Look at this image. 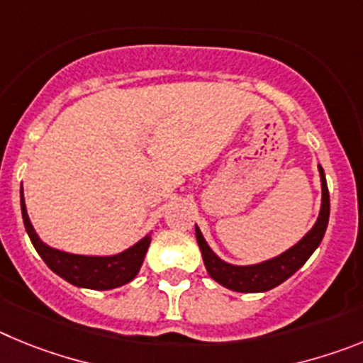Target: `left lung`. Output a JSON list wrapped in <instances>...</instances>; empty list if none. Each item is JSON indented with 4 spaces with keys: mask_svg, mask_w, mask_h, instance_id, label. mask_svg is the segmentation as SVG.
I'll return each instance as SVG.
<instances>
[{
    "mask_svg": "<svg viewBox=\"0 0 363 363\" xmlns=\"http://www.w3.org/2000/svg\"><path fill=\"white\" fill-rule=\"evenodd\" d=\"M320 182H322V207L320 214L316 218V223L313 229L291 249H287L281 255L274 256L271 259L259 262L255 265H233L227 264L209 247L205 242L203 234L200 227L196 225V240L200 245L201 256H203V264L209 277L220 285L227 287L230 291H238V293H264V291L274 289L277 285L284 284L287 278H291L301 265L306 264L309 256L318 249L322 242L323 234H325L327 223H329V191H327V182L323 169L318 165Z\"/></svg>",
    "mask_w": 363,
    "mask_h": 363,
    "instance_id": "1",
    "label": "left lung"
}]
</instances>
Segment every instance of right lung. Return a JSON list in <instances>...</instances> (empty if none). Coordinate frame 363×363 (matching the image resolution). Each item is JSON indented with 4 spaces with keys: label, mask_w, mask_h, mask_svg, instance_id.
Masks as SVG:
<instances>
[{
    "label": "right lung",
    "mask_w": 363,
    "mask_h": 363,
    "mask_svg": "<svg viewBox=\"0 0 363 363\" xmlns=\"http://www.w3.org/2000/svg\"><path fill=\"white\" fill-rule=\"evenodd\" d=\"M21 216H23L25 229H27L32 245L43 258L45 264L49 265L50 271L56 272L57 277H62L69 284L76 287H85V289L107 291L129 284L140 272L145 252L150 245V236L147 234L145 238L134 243L133 247L112 256H83L54 249L41 242L28 220L23 187H21Z\"/></svg>",
    "instance_id": "obj_1"
}]
</instances>
